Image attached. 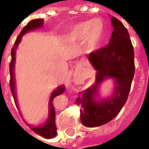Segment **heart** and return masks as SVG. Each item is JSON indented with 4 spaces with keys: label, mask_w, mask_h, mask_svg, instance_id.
I'll list each match as a JSON object with an SVG mask.
<instances>
[{
    "label": "heart",
    "mask_w": 149,
    "mask_h": 149,
    "mask_svg": "<svg viewBox=\"0 0 149 149\" xmlns=\"http://www.w3.org/2000/svg\"><path fill=\"white\" fill-rule=\"evenodd\" d=\"M106 36V28L104 21L93 19L80 22L71 29L68 35V40L77 43L84 40V49L94 52L101 47Z\"/></svg>",
    "instance_id": "heart-1"
}]
</instances>
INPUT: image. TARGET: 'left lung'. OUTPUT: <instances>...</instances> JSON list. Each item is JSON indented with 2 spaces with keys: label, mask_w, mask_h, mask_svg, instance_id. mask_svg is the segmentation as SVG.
<instances>
[{
  "label": "left lung",
  "mask_w": 149,
  "mask_h": 149,
  "mask_svg": "<svg viewBox=\"0 0 149 149\" xmlns=\"http://www.w3.org/2000/svg\"><path fill=\"white\" fill-rule=\"evenodd\" d=\"M111 22L113 31L109 45L88 55L97 71L95 84L79 93L75 100L81 106L80 119L86 127L105 124L117 116L127 101L134 75V51L129 32L117 18L112 17ZM109 77L115 80L113 95L97 101L100 84Z\"/></svg>",
  "instance_id": "1"
}]
</instances>
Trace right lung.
<instances>
[{
	"mask_svg": "<svg viewBox=\"0 0 149 149\" xmlns=\"http://www.w3.org/2000/svg\"><path fill=\"white\" fill-rule=\"evenodd\" d=\"M44 19H36V20H31L27 25H26L22 31H20V35L18 37L16 38V40L14 44V46L11 49V61L10 63V87L11 90V94L13 95V98L15 100V103L16 104V95H15V74H14V69H15V50L17 49L20 40L22 39L23 35H25L26 32L31 31L33 30H36L38 28H41L43 26ZM65 92V86L61 85L59 86L57 89L54 90L51 94L50 99L49 101V117L46 121L42 126L39 127H31V129L37 134L42 136L45 139H52L57 134L56 131V125H55V110L54 107L53 105V100L56 96L61 95ZM17 107V104H16ZM18 108V107H17Z\"/></svg>",
	"mask_w": 149,
	"mask_h": 149,
	"instance_id": "add662e5",
	"label": "right lung"
}]
</instances>
